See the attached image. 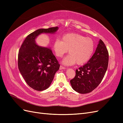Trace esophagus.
I'll return each mask as SVG.
<instances>
[{
	"mask_svg": "<svg viewBox=\"0 0 123 123\" xmlns=\"http://www.w3.org/2000/svg\"><path fill=\"white\" fill-rule=\"evenodd\" d=\"M60 68L61 70H62V69L64 70V69H66V68L62 66H60V68Z\"/></svg>",
	"mask_w": 123,
	"mask_h": 123,
	"instance_id": "1",
	"label": "esophagus"
}]
</instances>
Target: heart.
<instances>
[{
  "label": "heart",
  "instance_id": "heart-1",
  "mask_svg": "<svg viewBox=\"0 0 123 123\" xmlns=\"http://www.w3.org/2000/svg\"><path fill=\"white\" fill-rule=\"evenodd\" d=\"M94 50V43L91 38L74 33L63 35L61 41L56 39L53 44V51L57 57H62L68 51L69 55L62 61L66 66L75 63L80 66L85 65L92 57Z\"/></svg>",
  "mask_w": 123,
  "mask_h": 123
}]
</instances>
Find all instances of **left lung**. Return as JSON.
I'll use <instances>...</instances> for the list:
<instances>
[{
  "instance_id": "obj_1",
  "label": "left lung",
  "mask_w": 123,
  "mask_h": 123,
  "mask_svg": "<svg viewBox=\"0 0 123 123\" xmlns=\"http://www.w3.org/2000/svg\"><path fill=\"white\" fill-rule=\"evenodd\" d=\"M109 54L105 43L100 39L94 54L86 64L76 70L70 80L74 90L81 94L91 92L101 82L108 65Z\"/></svg>"
}]
</instances>
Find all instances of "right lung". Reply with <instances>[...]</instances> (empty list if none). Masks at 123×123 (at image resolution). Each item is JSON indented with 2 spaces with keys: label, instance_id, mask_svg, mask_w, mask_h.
I'll return each instance as SVG.
<instances>
[{
  "label": "right lung",
  "instance_id": "obj_1",
  "mask_svg": "<svg viewBox=\"0 0 123 123\" xmlns=\"http://www.w3.org/2000/svg\"><path fill=\"white\" fill-rule=\"evenodd\" d=\"M57 27L39 29L27 36L19 50L18 69L25 82L37 91H43L50 87L60 65L50 48L41 47L35 39L42 33L54 34Z\"/></svg>",
  "mask_w": 123,
  "mask_h": 123
}]
</instances>
